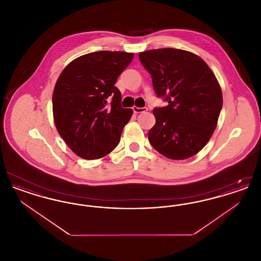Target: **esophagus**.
I'll return each mask as SVG.
<instances>
[{"label":"esophagus","mask_w":261,"mask_h":261,"mask_svg":"<svg viewBox=\"0 0 261 261\" xmlns=\"http://www.w3.org/2000/svg\"><path fill=\"white\" fill-rule=\"evenodd\" d=\"M147 111V108H138V107H133V112L135 113H141Z\"/></svg>","instance_id":"esophagus-1"}]
</instances>
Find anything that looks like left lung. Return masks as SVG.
Segmentation results:
<instances>
[{
	"label": "left lung",
	"instance_id": "left-lung-1",
	"mask_svg": "<svg viewBox=\"0 0 261 261\" xmlns=\"http://www.w3.org/2000/svg\"><path fill=\"white\" fill-rule=\"evenodd\" d=\"M151 75L158 97L167 107L153 109L155 124L149 131L151 146L170 160H186L207 144L222 109L221 87L199 56L179 49L139 53Z\"/></svg>",
	"mask_w": 261,
	"mask_h": 261
}]
</instances>
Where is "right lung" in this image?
Here are the masks:
<instances>
[{"label":"right lung","mask_w":261,"mask_h":261,"mask_svg":"<svg viewBox=\"0 0 261 261\" xmlns=\"http://www.w3.org/2000/svg\"><path fill=\"white\" fill-rule=\"evenodd\" d=\"M133 58V53L94 51L69 62L59 76L53 93L54 121L78 156L98 160L118 145L133 111L121 107V93L114 84Z\"/></svg>","instance_id":"right-lung-1"}]
</instances>
